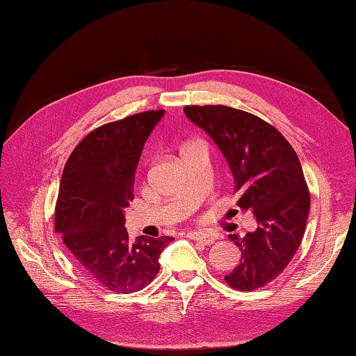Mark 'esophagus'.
Listing matches in <instances>:
<instances>
[{
    "instance_id": "esophagus-1",
    "label": "esophagus",
    "mask_w": 356,
    "mask_h": 356,
    "mask_svg": "<svg viewBox=\"0 0 356 356\" xmlns=\"http://www.w3.org/2000/svg\"><path fill=\"white\" fill-rule=\"evenodd\" d=\"M188 237L195 240V241H200L202 245H213L214 240H216V236L214 234H209V232H203V231H190L186 234Z\"/></svg>"
}]
</instances>
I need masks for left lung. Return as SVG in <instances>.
Segmentation results:
<instances>
[{
	"label": "left lung",
	"instance_id": "obj_1",
	"mask_svg": "<svg viewBox=\"0 0 356 356\" xmlns=\"http://www.w3.org/2000/svg\"><path fill=\"white\" fill-rule=\"evenodd\" d=\"M184 111L228 162L237 207L257 218L245 237L228 236L241 255L226 283L259 289L282 274L305 236L311 195L298 156L282 133L251 113L225 105H188Z\"/></svg>",
	"mask_w": 356,
	"mask_h": 356
}]
</instances>
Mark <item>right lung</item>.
Returning <instances> with one entry per match:
<instances>
[{"instance_id": "right-lung-1", "label": "right lung", "mask_w": 356, "mask_h": 356, "mask_svg": "<svg viewBox=\"0 0 356 356\" xmlns=\"http://www.w3.org/2000/svg\"><path fill=\"white\" fill-rule=\"evenodd\" d=\"M165 110L145 111L96 128L67 161L55 209V231L78 269L105 289L138 292L157 275L159 257L172 237L134 241L125 208L143 145Z\"/></svg>"}]
</instances>
